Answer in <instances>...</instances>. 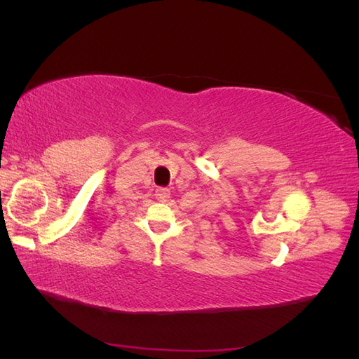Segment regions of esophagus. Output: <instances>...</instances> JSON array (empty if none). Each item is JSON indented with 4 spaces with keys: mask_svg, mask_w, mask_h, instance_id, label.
<instances>
[{
    "mask_svg": "<svg viewBox=\"0 0 359 359\" xmlns=\"http://www.w3.org/2000/svg\"><path fill=\"white\" fill-rule=\"evenodd\" d=\"M156 198L160 202H168L170 198V190L169 189H157L156 190Z\"/></svg>",
    "mask_w": 359,
    "mask_h": 359,
    "instance_id": "34e87169",
    "label": "esophagus"
}]
</instances>
